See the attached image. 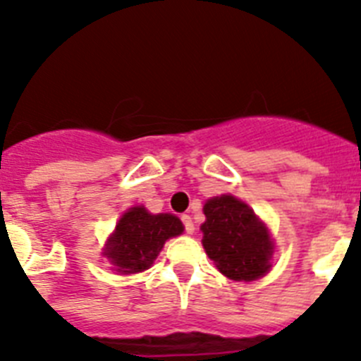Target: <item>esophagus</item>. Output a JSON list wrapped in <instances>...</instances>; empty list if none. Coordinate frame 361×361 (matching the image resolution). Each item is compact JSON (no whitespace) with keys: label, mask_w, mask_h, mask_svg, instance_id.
<instances>
[{"label":"esophagus","mask_w":361,"mask_h":361,"mask_svg":"<svg viewBox=\"0 0 361 361\" xmlns=\"http://www.w3.org/2000/svg\"><path fill=\"white\" fill-rule=\"evenodd\" d=\"M180 220H183V224H184V229H186V233L193 235V231H195V224H193V220H191V216L190 215H183V216H180Z\"/></svg>","instance_id":"obj_1"}]
</instances>
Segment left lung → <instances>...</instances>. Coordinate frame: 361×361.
<instances>
[{"instance_id": "8db88e82", "label": "left lung", "mask_w": 361, "mask_h": 361, "mask_svg": "<svg viewBox=\"0 0 361 361\" xmlns=\"http://www.w3.org/2000/svg\"><path fill=\"white\" fill-rule=\"evenodd\" d=\"M202 245L216 269L231 280H257L269 269V233L247 204L231 195L209 199L204 206Z\"/></svg>"}]
</instances>
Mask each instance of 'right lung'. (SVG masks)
Masks as SVG:
<instances>
[{"instance_id": "1", "label": "right lung", "mask_w": 361, "mask_h": 361, "mask_svg": "<svg viewBox=\"0 0 361 361\" xmlns=\"http://www.w3.org/2000/svg\"><path fill=\"white\" fill-rule=\"evenodd\" d=\"M183 233V222L175 215H152L142 206L123 215L106 245V258L123 273L148 269L168 238Z\"/></svg>"}]
</instances>
